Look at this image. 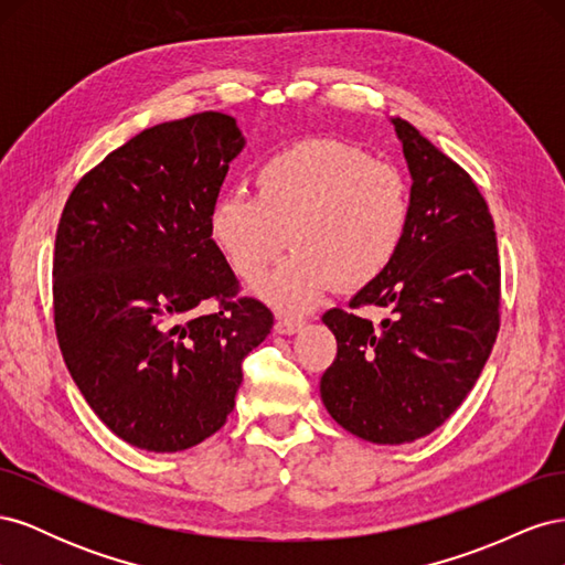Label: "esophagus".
Here are the masks:
<instances>
[{
    "label": "esophagus",
    "instance_id": "1",
    "mask_svg": "<svg viewBox=\"0 0 565 565\" xmlns=\"http://www.w3.org/2000/svg\"><path fill=\"white\" fill-rule=\"evenodd\" d=\"M301 324H303V318L280 313L276 318V332H280V334H295V332L301 330Z\"/></svg>",
    "mask_w": 565,
    "mask_h": 565
}]
</instances>
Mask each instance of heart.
I'll list each match as a JSON object with an SVG mask.
<instances>
[{
  "label": "heart",
  "mask_w": 565,
  "mask_h": 565,
  "mask_svg": "<svg viewBox=\"0 0 565 565\" xmlns=\"http://www.w3.org/2000/svg\"><path fill=\"white\" fill-rule=\"evenodd\" d=\"M409 218V195L393 164L334 139H311L270 156L254 172V195H221L207 233L237 276L259 278L256 292L282 309H309L337 280H374L396 256Z\"/></svg>",
  "instance_id": "heart-1"
}]
</instances>
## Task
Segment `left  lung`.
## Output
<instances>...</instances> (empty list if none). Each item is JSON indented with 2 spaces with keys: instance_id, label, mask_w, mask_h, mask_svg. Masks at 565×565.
<instances>
[{
  "instance_id": "1",
  "label": "left lung",
  "mask_w": 565,
  "mask_h": 565,
  "mask_svg": "<svg viewBox=\"0 0 565 565\" xmlns=\"http://www.w3.org/2000/svg\"><path fill=\"white\" fill-rule=\"evenodd\" d=\"M413 177L393 262L351 299L388 318L322 316L337 358L320 380L332 419L353 436L401 446L446 422L469 396L500 330V256L471 177L401 117H391Z\"/></svg>"
}]
</instances>
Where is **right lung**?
<instances>
[{
	"instance_id": "add662e5",
	"label": "right lung",
	"mask_w": 565,
	"mask_h": 565,
	"mask_svg": "<svg viewBox=\"0 0 565 565\" xmlns=\"http://www.w3.org/2000/svg\"><path fill=\"white\" fill-rule=\"evenodd\" d=\"M245 136L224 113L143 129L84 174L54 252L63 361L108 429L148 452L198 446L226 424L243 358L273 313L237 299L207 214ZM216 300L204 317L194 309Z\"/></svg>"
}]
</instances>
